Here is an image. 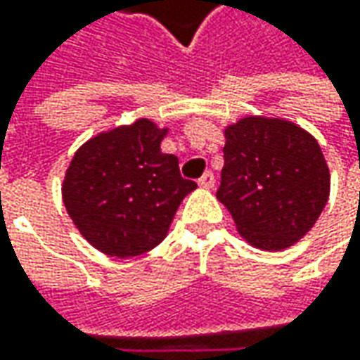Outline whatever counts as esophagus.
Segmentation results:
<instances>
[{
    "instance_id": "1",
    "label": "esophagus",
    "mask_w": 360,
    "mask_h": 360,
    "mask_svg": "<svg viewBox=\"0 0 360 360\" xmlns=\"http://www.w3.org/2000/svg\"><path fill=\"white\" fill-rule=\"evenodd\" d=\"M198 184H200L202 188H212L214 186V174L206 172L204 176H202L200 180H198Z\"/></svg>"
}]
</instances>
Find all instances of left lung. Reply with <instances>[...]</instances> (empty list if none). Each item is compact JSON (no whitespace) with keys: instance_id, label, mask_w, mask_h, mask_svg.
<instances>
[{"instance_id":"obj_1","label":"left lung","mask_w":360,"mask_h":360,"mask_svg":"<svg viewBox=\"0 0 360 360\" xmlns=\"http://www.w3.org/2000/svg\"><path fill=\"white\" fill-rule=\"evenodd\" d=\"M224 136L216 198L252 246H292L328 200L330 176L319 142L290 122L258 116L229 126Z\"/></svg>"}]
</instances>
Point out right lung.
<instances>
[{
    "mask_svg": "<svg viewBox=\"0 0 360 360\" xmlns=\"http://www.w3.org/2000/svg\"><path fill=\"white\" fill-rule=\"evenodd\" d=\"M166 130L150 120L100 134L82 146L63 180V204L98 250L130 258L164 240L182 198L196 182L178 158L162 154Z\"/></svg>",
    "mask_w": 360,
    "mask_h": 360,
    "instance_id": "1",
    "label": "right lung"
}]
</instances>
